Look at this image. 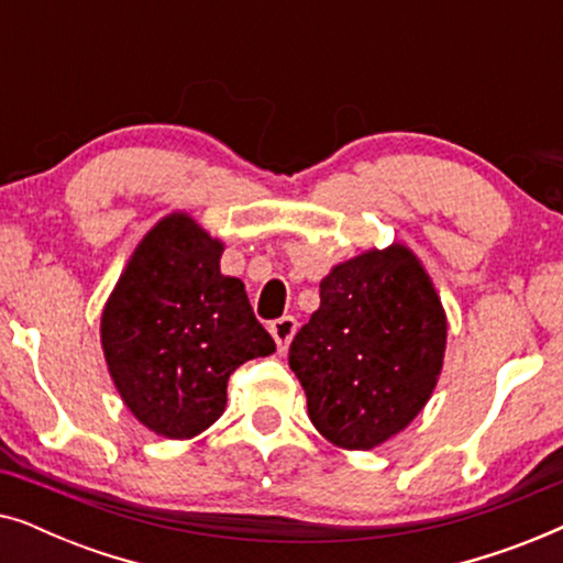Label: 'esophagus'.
Instances as JSON below:
<instances>
[{
  "mask_svg": "<svg viewBox=\"0 0 563 563\" xmlns=\"http://www.w3.org/2000/svg\"><path fill=\"white\" fill-rule=\"evenodd\" d=\"M268 330H272L276 345H279V351L284 353L289 349L291 338H295V333H297V320L291 318V314H284V318L274 320L272 328H268Z\"/></svg>",
  "mask_w": 563,
  "mask_h": 563,
  "instance_id": "34e87169",
  "label": "esophagus"
}]
</instances>
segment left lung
Returning <instances> with one entry per match:
<instances>
[{
  "instance_id": "obj_1",
  "label": "left lung",
  "mask_w": 563,
  "mask_h": 563,
  "mask_svg": "<svg viewBox=\"0 0 563 563\" xmlns=\"http://www.w3.org/2000/svg\"><path fill=\"white\" fill-rule=\"evenodd\" d=\"M445 333L441 297L407 245L333 266L320 307L289 345L312 426L349 451L389 441L433 395Z\"/></svg>"
}]
</instances>
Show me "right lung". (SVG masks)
I'll return each instance as SVG.
<instances>
[{"label":"right lung","mask_w":563,"mask_h":563,"mask_svg":"<svg viewBox=\"0 0 563 563\" xmlns=\"http://www.w3.org/2000/svg\"><path fill=\"white\" fill-rule=\"evenodd\" d=\"M222 251L187 212L166 214L137 243L102 310L114 387L156 435L202 433L225 410L230 374L276 351L243 282L220 274Z\"/></svg>","instance_id":"1"}]
</instances>
